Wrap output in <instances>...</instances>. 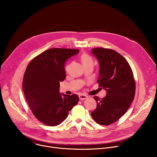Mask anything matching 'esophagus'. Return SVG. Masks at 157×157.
<instances>
[{
  "label": "esophagus",
  "mask_w": 157,
  "mask_h": 157,
  "mask_svg": "<svg viewBox=\"0 0 157 157\" xmlns=\"http://www.w3.org/2000/svg\"><path fill=\"white\" fill-rule=\"evenodd\" d=\"M88 96L85 95H83V94H81L79 95V98L80 100H85L86 98H88Z\"/></svg>",
  "instance_id": "34e87169"
}]
</instances>
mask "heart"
<instances>
[{"label": "heart", "mask_w": 157, "mask_h": 157, "mask_svg": "<svg viewBox=\"0 0 157 157\" xmlns=\"http://www.w3.org/2000/svg\"><path fill=\"white\" fill-rule=\"evenodd\" d=\"M81 60L83 65L90 63H93V60L92 59V58L90 57L89 55L87 54H83L81 56Z\"/></svg>", "instance_id": "1"}]
</instances>
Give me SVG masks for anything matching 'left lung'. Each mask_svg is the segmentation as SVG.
Instances as JSON below:
<instances>
[{"label": "left lung", "mask_w": 157, "mask_h": 157, "mask_svg": "<svg viewBox=\"0 0 157 157\" xmlns=\"http://www.w3.org/2000/svg\"><path fill=\"white\" fill-rule=\"evenodd\" d=\"M92 53L99 63L97 82L105 90L106 95L102 99L94 97L97 108L91 116L98 124L108 125L118 120L132 102L135 81L128 62L118 52L97 48L92 49Z\"/></svg>", "instance_id": "1"}]
</instances>
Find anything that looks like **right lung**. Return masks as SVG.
Masks as SVG:
<instances>
[{
  "mask_svg": "<svg viewBox=\"0 0 157 157\" xmlns=\"http://www.w3.org/2000/svg\"><path fill=\"white\" fill-rule=\"evenodd\" d=\"M79 52L75 49H49L27 66L23 80L24 94L32 113L44 125L60 124L78 102L76 94L60 93V82L65 78L66 61Z\"/></svg>",
  "mask_w": 157,
  "mask_h": 157,
  "instance_id": "1",
  "label": "right lung"
}]
</instances>
